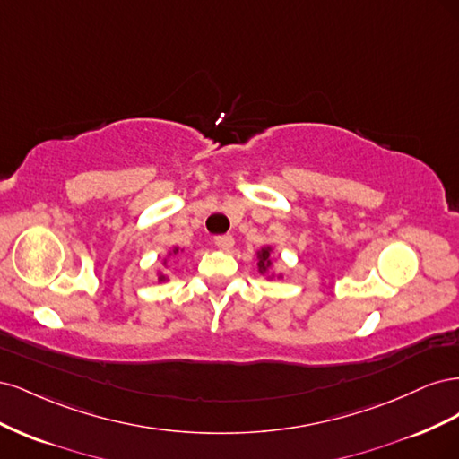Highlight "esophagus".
I'll return each instance as SVG.
<instances>
[{"instance_id":"34e87169","label":"esophagus","mask_w":459,"mask_h":459,"mask_svg":"<svg viewBox=\"0 0 459 459\" xmlns=\"http://www.w3.org/2000/svg\"><path fill=\"white\" fill-rule=\"evenodd\" d=\"M214 245L218 247V248H221V251H230V248L233 247V238L230 233H226V235H216L214 238Z\"/></svg>"}]
</instances>
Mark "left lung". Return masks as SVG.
<instances>
[{
  "instance_id": "8db88e82",
  "label": "left lung",
  "mask_w": 459,
  "mask_h": 459,
  "mask_svg": "<svg viewBox=\"0 0 459 459\" xmlns=\"http://www.w3.org/2000/svg\"><path fill=\"white\" fill-rule=\"evenodd\" d=\"M260 270H266V264L270 262L268 258H270V251H268V248H262V253H260Z\"/></svg>"
}]
</instances>
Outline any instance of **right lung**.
<instances>
[{
	"label": "right lung",
	"instance_id": "obj_1",
	"mask_svg": "<svg viewBox=\"0 0 459 459\" xmlns=\"http://www.w3.org/2000/svg\"><path fill=\"white\" fill-rule=\"evenodd\" d=\"M174 253H178V248H176V251ZM160 281H164V275H160Z\"/></svg>",
	"mask_w": 459,
	"mask_h": 459
}]
</instances>
